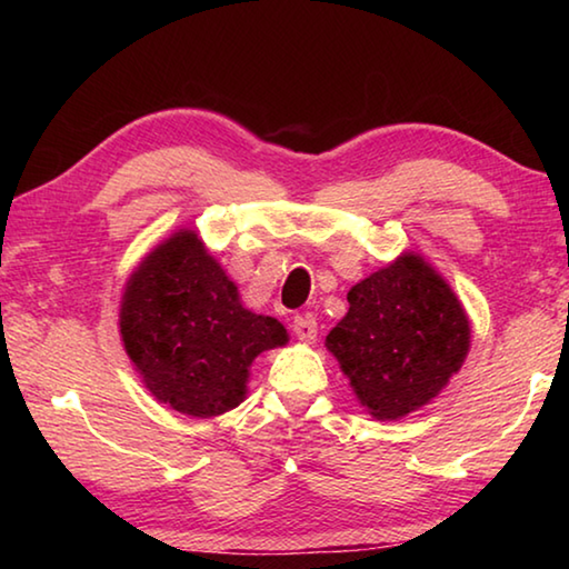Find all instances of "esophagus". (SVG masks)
<instances>
[{
	"instance_id": "34e87169",
	"label": "esophagus",
	"mask_w": 569,
	"mask_h": 569,
	"mask_svg": "<svg viewBox=\"0 0 569 569\" xmlns=\"http://www.w3.org/2000/svg\"><path fill=\"white\" fill-rule=\"evenodd\" d=\"M293 333L298 336L301 341H316V336H319V323H316L313 316H296L293 319Z\"/></svg>"
}]
</instances>
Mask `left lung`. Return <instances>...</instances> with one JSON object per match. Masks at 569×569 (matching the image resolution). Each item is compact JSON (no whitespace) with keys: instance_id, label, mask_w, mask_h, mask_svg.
Segmentation results:
<instances>
[{"instance_id":"left-lung-1","label":"left lung","mask_w":569,"mask_h":569,"mask_svg":"<svg viewBox=\"0 0 569 569\" xmlns=\"http://www.w3.org/2000/svg\"><path fill=\"white\" fill-rule=\"evenodd\" d=\"M346 298L349 313L326 336V349L371 417L391 421L417 411L465 363L467 311L419 253H401Z\"/></svg>"}]
</instances>
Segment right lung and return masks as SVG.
I'll return each mask as SVG.
<instances>
[{"mask_svg": "<svg viewBox=\"0 0 569 569\" xmlns=\"http://www.w3.org/2000/svg\"><path fill=\"white\" fill-rule=\"evenodd\" d=\"M120 336L152 397L198 419L236 409L256 356L288 341L283 323L243 308L196 230L172 233L134 268Z\"/></svg>", "mask_w": 569, "mask_h": 569, "instance_id": "obj_1", "label": "right lung"}]
</instances>
